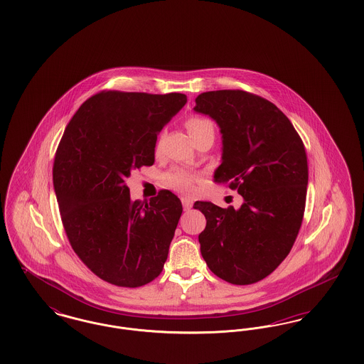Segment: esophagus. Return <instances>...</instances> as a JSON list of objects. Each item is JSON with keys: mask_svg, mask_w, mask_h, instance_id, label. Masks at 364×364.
I'll list each match as a JSON object with an SVG mask.
<instances>
[{"mask_svg": "<svg viewBox=\"0 0 364 364\" xmlns=\"http://www.w3.org/2000/svg\"><path fill=\"white\" fill-rule=\"evenodd\" d=\"M181 203H183V208H184V210H190L191 208H192V199H190V198H187V196H183L181 198Z\"/></svg>", "mask_w": 364, "mask_h": 364, "instance_id": "esophagus-1", "label": "esophagus"}]
</instances>
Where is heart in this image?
Instances as JSON below:
<instances>
[{"label": "heart", "instance_id": "1", "mask_svg": "<svg viewBox=\"0 0 364 364\" xmlns=\"http://www.w3.org/2000/svg\"><path fill=\"white\" fill-rule=\"evenodd\" d=\"M186 128L188 129L191 136H196L206 131H214V124L208 119L200 117V116H192L186 122ZM159 143V141H158ZM158 146V144H156ZM165 183L172 187L174 190L190 191L195 183V174L187 172L186 169H173L172 172L165 176Z\"/></svg>", "mask_w": 364, "mask_h": 364}]
</instances>
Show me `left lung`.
Instances as JSON below:
<instances>
[{
	"mask_svg": "<svg viewBox=\"0 0 364 364\" xmlns=\"http://www.w3.org/2000/svg\"><path fill=\"white\" fill-rule=\"evenodd\" d=\"M195 112L215 120L223 164L214 181L244 199L239 210L195 202L206 217L200 252L217 277L250 285L273 273L300 230L309 184L303 140L270 101L242 90L202 92Z\"/></svg>",
	"mask_w": 364,
	"mask_h": 364,
	"instance_id": "obj_1",
	"label": "left lung"
}]
</instances>
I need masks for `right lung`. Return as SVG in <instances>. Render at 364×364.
Here are the masks:
<instances>
[{
    "label": "right lung",
    "mask_w": 364,
    "mask_h": 364,
    "mask_svg": "<svg viewBox=\"0 0 364 364\" xmlns=\"http://www.w3.org/2000/svg\"><path fill=\"white\" fill-rule=\"evenodd\" d=\"M187 104L180 92L101 91L79 107L53 165L61 221L76 255L109 284L138 288L168 259L183 206L171 191L131 200L125 180L154 164L156 135Z\"/></svg>",
    "instance_id": "1"
}]
</instances>
